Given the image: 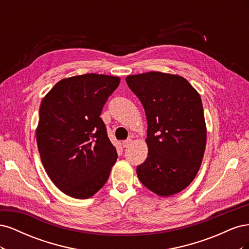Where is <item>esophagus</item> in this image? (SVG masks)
<instances>
[{"label": "esophagus", "instance_id": "obj_1", "mask_svg": "<svg viewBox=\"0 0 249 249\" xmlns=\"http://www.w3.org/2000/svg\"><path fill=\"white\" fill-rule=\"evenodd\" d=\"M131 143H132V139H131V138L126 139V140H124V141H123V146H124V148L129 147V146L131 145Z\"/></svg>", "mask_w": 249, "mask_h": 249}]
</instances>
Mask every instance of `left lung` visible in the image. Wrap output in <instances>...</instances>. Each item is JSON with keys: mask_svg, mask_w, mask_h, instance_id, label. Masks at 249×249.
Listing matches in <instances>:
<instances>
[{"mask_svg": "<svg viewBox=\"0 0 249 249\" xmlns=\"http://www.w3.org/2000/svg\"><path fill=\"white\" fill-rule=\"evenodd\" d=\"M144 108L148 155L137 166L147 189L169 196L190 185L200 167L207 129L200 96L177 74L149 71L125 79Z\"/></svg>", "mask_w": 249, "mask_h": 249, "instance_id": "8db88e82", "label": "left lung"}]
</instances>
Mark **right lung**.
<instances>
[{"mask_svg":"<svg viewBox=\"0 0 249 249\" xmlns=\"http://www.w3.org/2000/svg\"><path fill=\"white\" fill-rule=\"evenodd\" d=\"M119 82L95 73L63 79L41 102L36 130L41 162L53 183L71 197H91L116 162V148L100 116Z\"/></svg>","mask_w":249,"mask_h":249,"instance_id":"right-lung-1","label":"right lung"}]
</instances>
